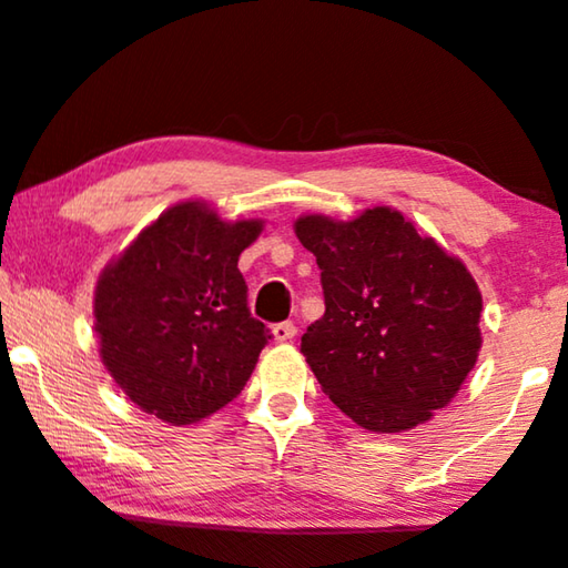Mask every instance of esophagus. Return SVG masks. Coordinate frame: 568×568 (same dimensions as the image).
Instances as JSON below:
<instances>
[{
  "label": "esophagus",
  "mask_w": 568,
  "mask_h": 568,
  "mask_svg": "<svg viewBox=\"0 0 568 568\" xmlns=\"http://www.w3.org/2000/svg\"><path fill=\"white\" fill-rule=\"evenodd\" d=\"M296 324L293 322H277L272 324V337L277 339V343H288V339L296 337Z\"/></svg>",
  "instance_id": "obj_1"
}]
</instances>
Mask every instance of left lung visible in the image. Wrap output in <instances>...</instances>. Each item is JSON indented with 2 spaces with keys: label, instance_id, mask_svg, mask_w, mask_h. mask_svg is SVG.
Returning <instances> with one entry per match:
<instances>
[{
  "label": "left lung",
  "instance_id": "8db88e82",
  "mask_svg": "<svg viewBox=\"0 0 568 568\" xmlns=\"http://www.w3.org/2000/svg\"><path fill=\"white\" fill-rule=\"evenodd\" d=\"M296 236L316 256L324 291V316L301 353L332 403L379 434L449 405L483 343V298L465 264L392 207L347 223L304 215Z\"/></svg>",
  "mask_w": 568,
  "mask_h": 568
}]
</instances>
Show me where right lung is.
Here are the masks:
<instances>
[{
    "label": "right lung",
    "instance_id": "1",
    "mask_svg": "<svg viewBox=\"0 0 568 568\" xmlns=\"http://www.w3.org/2000/svg\"><path fill=\"white\" fill-rule=\"evenodd\" d=\"M262 221L205 202L165 210L95 285V332L113 382L142 410L189 426L241 395L272 337L246 304L239 256Z\"/></svg>",
    "mask_w": 568,
    "mask_h": 568
}]
</instances>
